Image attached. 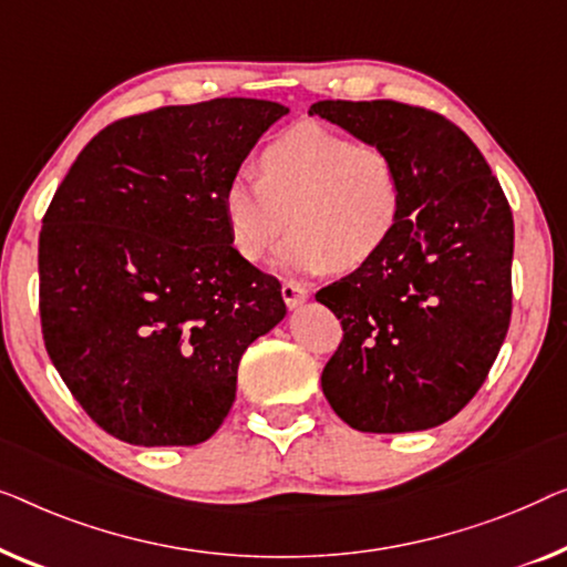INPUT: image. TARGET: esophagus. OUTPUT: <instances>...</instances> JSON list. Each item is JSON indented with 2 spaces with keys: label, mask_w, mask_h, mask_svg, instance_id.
I'll return each instance as SVG.
<instances>
[{
  "label": "esophagus",
  "mask_w": 567,
  "mask_h": 567,
  "mask_svg": "<svg viewBox=\"0 0 567 567\" xmlns=\"http://www.w3.org/2000/svg\"><path fill=\"white\" fill-rule=\"evenodd\" d=\"M282 298L287 308H300L308 300V287L300 285L298 280H285L282 282Z\"/></svg>",
  "instance_id": "esophagus-1"
}]
</instances>
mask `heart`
I'll return each mask as SVG.
<instances>
[{
  "instance_id": "obj_1",
  "label": "heart",
  "mask_w": 567,
  "mask_h": 567,
  "mask_svg": "<svg viewBox=\"0 0 567 567\" xmlns=\"http://www.w3.org/2000/svg\"><path fill=\"white\" fill-rule=\"evenodd\" d=\"M257 174L234 177L223 189L230 244L246 261L265 259L290 230L285 267L354 272L388 249L403 220L398 158L329 127L295 125L275 135L259 151Z\"/></svg>"
}]
</instances>
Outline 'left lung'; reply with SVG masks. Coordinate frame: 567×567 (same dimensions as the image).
<instances>
[{"instance_id":"obj_1","label":"left lung","mask_w":567,"mask_h":567,"mask_svg":"<svg viewBox=\"0 0 567 567\" xmlns=\"http://www.w3.org/2000/svg\"><path fill=\"white\" fill-rule=\"evenodd\" d=\"M310 115L388 148L405 182L388 249L316 292L344 331L321 372L326 401L357 432L440 426L473 401L506 339L512 207L475 143L434 110L323 100Z\"/></svg>"}]
</instances>
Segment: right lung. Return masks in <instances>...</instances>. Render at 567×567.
<instances>
[{
	"label": "right lung",
	"mask_w": 567,
	"mask_h": 567,
	"mask_svg": "<svg viewBox=\"0 0 567 567\" xmlns=\"http://www.w3.org/2000/svg\"><path fill=\"white\" fill-rule=\"evenodd\" d=\"M287 115L218 97L121 117L86 143L38 241L45 352L94 424L138 446L200 444L236 398L282 287L238 257L223 189Z\"/></svg>",
	"instance_id": "add662e5"
}]
</instances>
